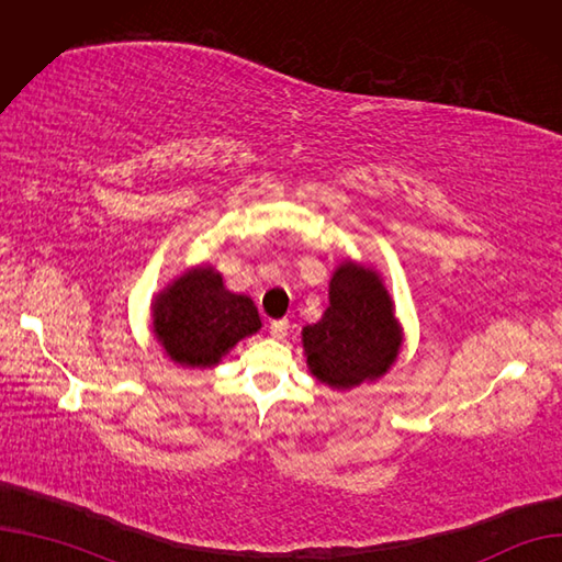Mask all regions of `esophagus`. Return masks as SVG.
I'll use <instances>...</instances> for the list:
<instances>
[{
	"instance_id": "1",
	"label": "esophagus",
	"mask_w": 562,
	"mask_h": 562,
	"mask_svg": "<svg viewBox=\"0 0 562 562\" xmlns=\"http://www.w3.org/2000/svg\"><path fill=\"white\" fill-rule=\"evenodd\" d=\"M288 327H290L288 318H277V321L269 323V333H272L274 339H283L288 335Z\"/></svg>"
}]
</instances>
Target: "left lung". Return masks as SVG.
Returning a JSON list of instances; mask_svg holds the SVG:
<instances>
[{
	"label": "left lung",
	"instance_id": "8db88e82",
	"mask_svg": "<svg viewBox=\"0 0 562 562\" xmlns=\"http://www.w3.org/2000/svg\"><path fill=\"white\" fill-rule=\"evenodd\" d=\"M302 339L306 362L323 383L353 389L379 379L400 348V327L379 277L353 262L341 265L330 281V306L304 327Z\"/></svg>",
	"mask_w": 562,
	"mask_h": 562
}]
</instances>
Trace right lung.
Segmentation results:
<instances>
[{"label":"right lung","mask_w":562,"mask_h":562,"mask_svg":"<svg viewBox=\"0 0 562 562\" xmlns=\"http://www.w3.org/2000/svg\"><path fill=\"white\" fill-rule=\"evenodd\" d=\"M260 330L258 308L225 290L221 274L202 267L173 281L156 302V333L171 360L216 364L232 346Z\"/></svg>","instance_id":"1"}]
</instances>
